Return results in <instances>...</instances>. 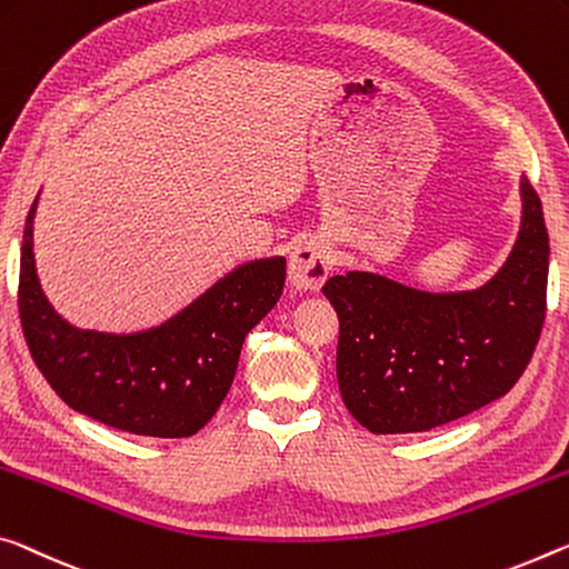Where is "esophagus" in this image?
I'll use <instances>...</instances> for the list:
<instances>
[{
    "label": "esophagus",
    "instance_id": "1",
    "mask_svg": "<svg viewBox=\"0 0 569 569\" xmlns=\"http://www.w3.org/2000/svg\"><path fill=\"white\" fill-rule=\"evenodd\" d=\"M331 270L329 250L317 238H306L288 260V278L299 291H319Z\"/></svg>",
    "mask_w": 569,
    "mask_h": 569
}]
</instances>
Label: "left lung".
I'll return each mask as SVG.
<instances>
[{"instance_id":"1","label":"left lung","mask_w":569,"mask_h":569,"mask_svg":"<svg viewBox=\"0 0 569 569\" xmlns=\"http://www.w3.org/2000/svg\"><path fill=\"white\" fill-rule=\"evenodd\" d=\"M549 236L521 177V230L489 283L428 293L349 270L323 286L339 317L337 380L367 430L422 432L507 395L535 355L547 313Z\"/></svg>"}]
</instances>
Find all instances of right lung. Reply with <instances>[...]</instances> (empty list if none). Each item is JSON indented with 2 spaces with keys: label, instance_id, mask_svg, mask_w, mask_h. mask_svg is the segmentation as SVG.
Returning <instances> with one entry per match:
<instances>
[{
  "label": "right lung",
  "instance_id": "obj_1",
  "mask_svg": "<svg viewBox=\"0 0 569 569\" xmlns=\"http://www.w3.org/2000/svg\"><path fill=\"white\" fill-rule=\"evenodd\" d=\"M24 222L20 321L34 365L58 398L103 426L149 438H189L228 395L248 331L283 293L286 258L250 260L171 317L137 333L88 331L44 299Z\"/></svg>",
  "mask_w": 569,
  "mask_h": 569
}]
</instances>
